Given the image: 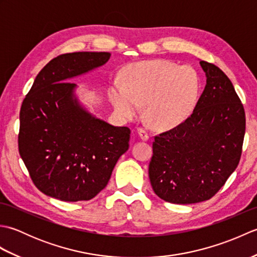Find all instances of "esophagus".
<instances>
[{
	"label": "esophagus",
	"mask_w": 257,
	"mask_h": 257,
	"mask_svg": "<svg viewBox=\"0 0 257 257\" xmlns=\"http://www.w3.org/2000/svg\"><path fill=\"white\" fill-rule=\"evenodd\" d=\"M137 132H138V135H139V137H140V139H141V140L147 141V140L149 139V134L147 133L145 129H143V128H139V129L137 130Z\"/></svg>",
	"instance_id": "34e87169"
}]
</instances>
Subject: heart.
I'll return each mask as SVG.
<instances>
[{
    "label": "heart",
    "mask_w": 257,
    "mask_h": 257,
    "mask_svg": "<svg viewBox=\"0 0 257 257\" xmlns=\"http://www.w3.org/2000/svg\"><path fill=\"white\" fill-rule=\"evenodd\" d=\"M122 83L113 81L110 101L120 116L127 119L145 116L152 127L171 129L187 120L200 99L202 79L191 65L152 59L128 65Z\"/></svg>",
    "instance_id": "1"
}]
</instances>
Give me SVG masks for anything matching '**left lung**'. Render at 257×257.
<instances>
[{
    "mask_svg": "<svg viewBox=\"0 0 257 257\" xmlns=\"http://www.w3.org/2000/svg\"><path fill=\"white\" fill-rule=\"evenodd\" d=\"M206 85L192 114L156 136L149 178L155 193L174 204L211 199L235 170L242 154L245 112L222 70L204 61Z\"/></svg>",
    "mask_w": 257,
    "mask_h": 257,
    "instance_id": "left-lung-1",
    "label": "left lung"
}]
</instances>
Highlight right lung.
I'll list each match as a JSON object with an SVG mask.
<instances>
[{
    "instance_id": "add662e5",
    "label": "right lung",
    "mask_w": 257,
    "mask_h": 257,
    "mask_svg": "<svg viewBox=\"0 0 257 257\" xmlns=\"http://www.w3.org/2000/svg\"><path fill=\"white\" fill-rule=\"evenodd\" d=\"M110 53L77 52L52 59L23 100L19 151L43 193L66 202L87 201L100 192L118 159L129 148L130 129L90 112L69 79L105 65Z\"/></svg>"
}]
</instances>
